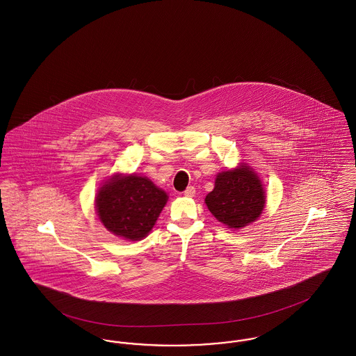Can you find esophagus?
I'll return each mask as SVG.
<instances>
[{
  "label": "esophagus",
  "instance_id": "obj_1",
  "mask_svg": "<svg viewBox=\"0 0 356 356\" xmlns=\"http://www.w3.org/2000/svg\"><path fill=\"white\" fill-rule=\"evenodd\" d=\"M184 195H186V196H188V197H192V196L195 195V188H193L192 186L187 187V190L184 191Z\"/></svg>",
  "mask_w": 356,
  "mask_h": 356
}]
</instances>
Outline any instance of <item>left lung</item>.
Listing matches in <instances>:
<instances>
[{
    "label": "left lung",
    "mask_w": 356,
    "mask_h": 356,
    "mask_svg": "<svg viewBox=\"0 0 356 356\" xmlns=\"http://www.w3.org/2000/svg\"><path fill=\"white\" fill-rule=\"evenodd\" d=\"M210 213L232 229H241L259 218L266 192L253 168L241 164L217 175L214 190L204 199Z\"/></svg>",
    "instance_id": "obj_1"
}]
</instances>
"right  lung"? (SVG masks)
I'll return each instance as SVG.
<instances>
[{
    "instance_id": "right-lung-1",
    "label": "right lung",
    "mask_w": 356,
    "mask_h": 356,
    "mask_svg": "<svg viewBox=\"0 0 356 356\" xmlns=\"http://www.w3.org/2000/svg\"><path fill=\"white\" fill-rule=\"evenodd\" d=\"M168 200L166 192L143 176L113 175L96 195L100 222L112 234L138 241L156 225Z\"/></svg>"
}]
</instances>
